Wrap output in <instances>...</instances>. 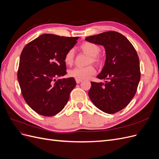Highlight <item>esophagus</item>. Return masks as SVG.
<instances>
[{"label":"esophagus","mask_w":159,"mask_h":159,"mask_svg":"<svg viewBox=\"0 0 159 159\" xmlns=\"http://www.w3.org/2000/svg\"><path fill=\"white\" fill-rule=\"evenodd\" d=\"M75 81H76V83L77 84H80V82H81L82 81V80H79V79H75Z\"/></svg>","instance_id":"34e87169"}]
</instances>
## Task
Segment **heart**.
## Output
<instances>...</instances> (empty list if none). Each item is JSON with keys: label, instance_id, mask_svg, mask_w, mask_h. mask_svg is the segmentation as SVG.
I'll return each mask as SVG.
<instances>
[{"label": "heart", "instance_id": "obj_1", "mask_svg": "<svg viewBox=\"0 0 159 159\" xmlns=\"http://www.w3.org/2000/svg\"><path fill=\"white\" fill-rule=\"evenodd\" d=\"M80 49L84 54L89 56L88 63H93L97 65H101L103 63V58L99 56L101 47L95 43L90 42H85L80 46ZM74 61V51L70 49L66 53L64 56V62L66 65L71 66ZM95 73V68L92 65L86 67H77L69 71L68 74L71 78L79 80L88 79Z\"/></svg>", "mask_w": 159, "mask_h": 159}]
</instances>
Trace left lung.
Wrapping results in <instances>:
<instances>
[{
	"label": "left lung",
	"instance_id": "left-lung-1",
	"mask_svg": "<svg viewBox=\"0 0 159 159\" xmlns=\"http://www.w3.org/2000/svg\"><path fill=\"white\" fill-rule=\"evenodd\" d=\"M85 40L103 46L106 52L105 66L97 76L106 81H91L89 98L102 111L117 113L125 107L136 93L141 79L137 53L125 36L115 31L88 36Z\"/></svg>",
	"mask_w": 159,
	"mask_h": 159
}]
</instances>
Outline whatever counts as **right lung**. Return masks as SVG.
Instances as JSON below:
<instances>
[{"label": "right lung", "instance_id": "obj_1", "mask_svg": "<svg viewBox=\"0 0 159 159\" xmlns=\"http://www.w3.org/2000/svg\"><path fill=\"white\" fill-rule=\"evenodd\" d=\"M78 39L44 34L23 48L18 80L25 102L37 113L54 116L68 103L75 80L69 78L56 81V78L66 74L64 56Z\"/></svg>", "mask_w": 159, "mask_h": 159}]
</instances>
